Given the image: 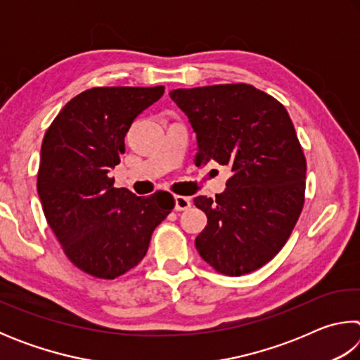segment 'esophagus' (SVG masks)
I'll return each instance as SVG.
<instances>
[{
    "mask_svg": "<svg viewBox=\"0 0 360 360\" xmlns=\"http://www.w3.org/2000/svg\"><path fill=\"white\" fill-rule=\"evenodd\" d=\"M191 208V200L187 197H181V195H176L174 197V210L176 211H184Z\"/></svg>",
    "mask_w": 360,
    "mask_h": 360,
    "instance_id": "obj_1",
    "label": "esophagus"
}]
</instances>
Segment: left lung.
<instances>
[{"mask_svg": "<svg viewBox=\"0 0 360 360\" xmlns=\"http://www.w3.org/2000/svg\"><path fill=\"white\" fill-rule=\"evenodd\" d=\"M197 138V165L230 169L216 198H193L208 224L195 246L227 276L264 266L281 251L304 202L307 160L285 108L248 84L169 92Z\"/></svg>", "mask_w": 360, "mask_h": 360, "instance_id": "1", "label": "left lung"}]
</instances>
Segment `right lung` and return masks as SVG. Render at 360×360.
I'll list each match as a JSON object with an SVG mask.
<instances>
[{
    "mask_svg": "<svg viewBox=\"0 0 360 360\" xmlns=\"http://www.w3.org/2000/svg\"><path fill=\"white\" fill-rule=\"evenodd\" d=\"M165 92L95 87L65 105L41 146L38 193L49 227L68 259L95 278L114 279L148 252L152 231L172 212V193L136 197L109 172L125 152L133 120Z\"/></svg>",
    "mask_w": 360,
    "mask_h": 360,
    "instance_id": "1",
    "label": "right lung"
}]
</instances>
